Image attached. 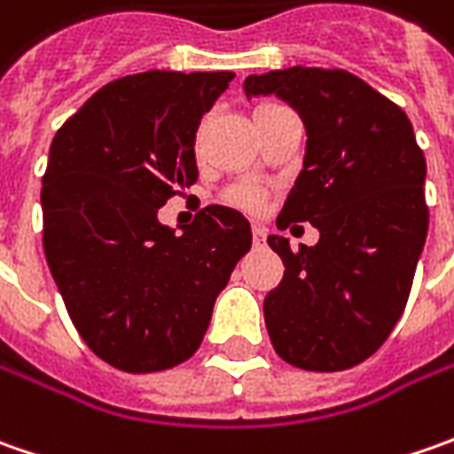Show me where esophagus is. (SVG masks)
Returning a JSON list of instances; mask_svg holds the SVG:
<instances>
[{
  "mask_svg": "<svg viewBox=\"0 0 454 454\" xmlns=\"http://www.w3.org/2000/svg\"><path fill=\"white\" fill-rule=\"evenodd\" d=\"M253 245L254 247L265 245V227L262 224H253Z\"/></svg>",
  "mask_w": 454,
  "mask_h": 454,
  "instance_id": "esophagus-1",
  "label": "esophagus"
}]
</instances>
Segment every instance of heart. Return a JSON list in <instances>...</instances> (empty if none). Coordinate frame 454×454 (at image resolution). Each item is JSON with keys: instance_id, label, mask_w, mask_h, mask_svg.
Listing matches in <instances>:
<instances>
[{"instance_id": "heart-1", "label": "heart", "mask_w": 454, "mask_h": 454, "mask_svg": "<svg viewBox=\"0 0 454 454\" xmlns=\"http://www.w3.org/2000/svg\"><path fill=\"white\" fill-rule=\"evenodd\" d=\"M265 200H268V192L257 184H239L235 189H230V194H227L230 204H235L239 209H247V212H260L265 207Z\"/></svg>"}]
</instances>
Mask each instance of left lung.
Returning a JSON list of instances; mask_svg holds the SVG:
<instances>
[{
    "label": "left lung",
    "instance_id": "obj_1",
    "mask_svg": "<svg viewBox=\"0 0 454 454\" xmlns=\"http://www.w3.org/2000/svg\"><path fill=\"white\" fill-rule=\"evenodd\" d=\"M245 93L283 98L303 118V171L278 230L321 232L301 250L268 237L286 265L262 305L272 346L305 372L351 369L389 339L410 298L429 224L425 153L407 114L346 70H270Z\"/></svg>",
    "mask_w": 454,
    "mask_h": 454
}]
</instances>
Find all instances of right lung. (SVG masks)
Returning <instances> with one entry per match:
<instances>
[{
    "mask_svg": "<svg viewBox=\"0 0 454 454\" xmlns=\"http://www.w3.org/2000/svg\"><path fill=\"white\" fill-rule=\"evenodd\" d=\"M232 78L227 70L118 78L52 138L44 257L82 340L121 372H164L192 356L253 245L250 222L230 207H204L182 235L156 217L197 182L201 115Z\"/></svg>",
    "mask_w": 454,
    "mask_h": 454,
    "instance_id": "right-lung-1",
    "label": "right lung"
}]
</instances>
